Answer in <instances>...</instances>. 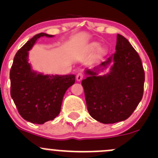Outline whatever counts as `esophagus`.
<instances>
[{
	"mask_svg": "<svg viewBox=\"0 0 158 158\" xmlns=\"http://www.w3.org/2000/svg\"><path fill=\"white\" fill-rule=\"evenodd\" d=\"M82 78H83V74L82 73H79L76 75V80L79 81V82H80L82 80Z\"/></svg>",
	"mask_w": 158,
	"mask_h": 158,
	"instance_id": "1",
	"label": "esophagus"
}]
</instances>
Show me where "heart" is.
Returning a JSON list of instances; mask_svg holds the SVG:
<instances>
[{
  "mask_svg": "<svg viewBox=\"0 0 158 158\" xmlns=\"http://www.w3.org/2000/svg\"><path fill=\"white\" fill-rule=\"evenodd\" d=\"M98 47V44H93L92 46H91V49H92V50H95V49H96ZM106 53H107V49L104 48V47H101V48L98 49V51H97L96 56L98 58H102V57H103L104 56H106Z\"/></svg>",
  "mask_w": 158,
  "mask_h": 158,
  "instance_id": "obj_1",
  "label": "heart"
}]
</instances>
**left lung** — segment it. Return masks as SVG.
Listing matches in <instances>:
<instances>
[{
  "mask_svg": "<svg viewBox=\"0 0 158 158\" xmlns=\"http://www.w3.org/2000/svg\"><path fill=\"white\" fill-rule=\"evenodd\" d=\"M116 52L93 69H85L82 81L87 109L91 116L103 124L126 120L143 97L144 71L141 58L126 38L117 35ZM113 63L109 73L100 71Z\"/></svg>",
  "mask_w": 158,
  "mask_h": 158,
  "instance_id": "1",
  "label": "left lung"
}]
</instances>
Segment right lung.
<instances>
[{"label": "right lung", "instance_id": "add662e5", "mask_svg": "<svg viewBox=\"0 0 158 158\" xmlns=\"http://www.w3.org/2000/svg\"><path fill=\"white\" fill-rule=\"evenodd\" d=\"M41 36H53L40 33L28 40L16 53L10 72V95L19 114L40 125L60 114L65 92L75 83L74 75H43L31 69L28 51Z\"/></svg>", "mask_w": 158, "mask_h": 158}]
</instances>
